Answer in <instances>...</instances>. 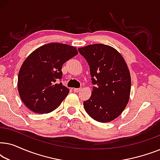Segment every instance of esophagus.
I'll return each instance as SVG.
<instances>
[{"instance_id":"obj_1","label":"esophagus","mask_w":160,"mask_h":160,"mask_svg":"<svg viewBox=\"0 0 160 160\" xmlns=\"http://www.w3.org/2000/svg\"><path fill=\"white\" fill-rule=\"evenodd\" d=\"M81 89H82L81 88H74L73 91L75 92H78L81 91Z\"/></svg>"}]
</instances>
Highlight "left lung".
I'll use <instances>...</instances> for the list:
<instances>
[{"instance_id":"left-lung-1","label":"left lung","mask_w":160,"mask_h":160,"mask_svg":"<svg viewBox=\"0 0 160 160\" xmlns=\"http://www.w3.org/2000/svg\"><path fill=\"white\" fill-rule=\"evenodd\" d=\"M78 50L88 63L94 84L91 97L84 101L85 111L98 122L112 121L121 114L129 101L131 78L128 65L110 46L96 43Z\"/></svg>"}]
</instances>
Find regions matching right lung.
Masks as SVG:
<instances>
[{
	"instance_id": "add662e5",
	"label": "right lung",
	"mask_w": 160,
	"mask_h": 160,
	"mask_svg": "<svg viewBox=\"0 0 160 160\" xmlns=\"http://www.w3.org/2000/svg\"><path fill=\"white\" fill-rule=\"evenodd\" d=\"M78 54L75 47L50 43L32 52L18 76V91L24 104L38 113L55 110L69 93L62 85V67Z\"/></svg>"
}]
</instances>
